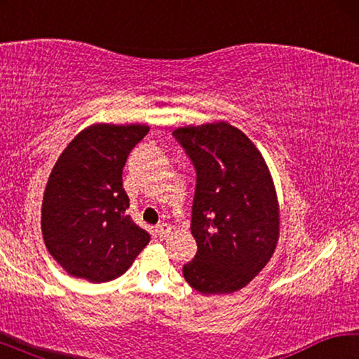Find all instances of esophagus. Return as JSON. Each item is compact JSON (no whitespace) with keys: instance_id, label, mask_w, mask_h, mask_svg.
<instances>
[{"instance_id":"34e87169","label":"esophagus","mask_w":359,"mask_h":359,"mask_svg":"<svg viewBox=\"0 0 359 359\" xmlns=\"http://www.w3.org/2000/svg\"><path fill=\"white\" fill-rule=\"evenodd\" d=\"M156 233L160 236V239H166L169 234H171V226L168 223H160L156 226Z\"/></svg>"}]
</instances>
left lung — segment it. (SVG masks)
<instances>
[{"mask_svg": "<svg viewBox=\"0 0 359 359\" xmlns=\"http://www.w3.org/2000/svg\"><path fill=\"white\" fill-rule=\"evenodd\" d=\"M196 168L191 234L198 252L184 277L203 294H229L269 263L280 208L269 168L245 133L226 121L172 131Z\"/></svg>", "mask_w": 359, "mask_h": 359, "instance_id": "8db88e82", "label": "left lung"}]
</instances>
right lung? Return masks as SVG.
Masks as SVG:
<instances>
[{
  "instance_id": "add662e5",
  "label": "right lung",
  "mask_w": 359,
  "mask_h": 359,
  "mask_svg": "<svg viewBox=\"0 0 359 359\" xmlns=\"http://www.w3.org/2000/svg\"><path fill=\"white\" fill-rule=\"evenodd\" d=\"M147 125L93 123L68 144L48 175L41 229L52 258L76 278L120 277L150 242L126 214L123 166Z\"/></svg>"
}]
</instances>
